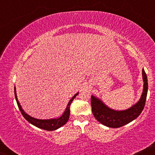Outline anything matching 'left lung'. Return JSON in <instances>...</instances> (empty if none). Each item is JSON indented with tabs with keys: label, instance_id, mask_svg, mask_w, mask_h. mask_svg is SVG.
<instances>
[{
	"label": "left lung",
	"instance_id": "8db88e82",
	"mask_svg": "<svg viewBox=\"0 0 155 155\" xmlns=\"http://www.w3.org/2000/svg\"><path fill=\"white\" fill-rule=\"evenodd\" d=\"M143 74V91L140 99L134 106L125 111H114L105 106L99 99L95 98L94 96L91 97L92 111L95 118L101 124L109 127L117 128L120 127L132 122L140 114L146 104V99L148 91V82L147 76L144 71L142 70Z\"/></svg>",
	"mask_w": 155,
	"mask_h": 155
}]
</instances>
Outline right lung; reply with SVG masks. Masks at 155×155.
<instances>
[{"label": "right lung", "instance_id": "add662e5", "mask_svg": "<svg viewBox=\"0 0 155 155\" xmlns=\"http://www.w3.org/2000/svg\"><path fill=\"white\" fill-rule=\"evenodd\" d=\"M78 95V93H76L73 96V97L71 99L70 101H69L68 104L66 109L64 111L63 114L62 115L60 118L58 119H52V120H37V119L33 118V117H30L29 115H28L27 114L22 110V107H21L20 104H19L18 100H17V94H16V88L15 87V95L16 101H17V106H18L19 109L20 110L21 113H22V116L24 117V118L27 121L31 123L32 124L35 126V127H38V128L45 130L51 131V130H57L60 128V127L64 125L65 124H66L69 119V116H70V106L73 100L75 98V97Z\"/></svg>", "mask_w": 155, "mask_h": 155}]
</instances>
